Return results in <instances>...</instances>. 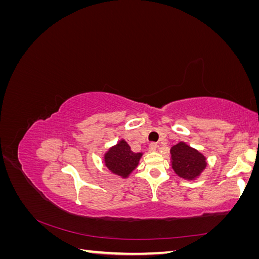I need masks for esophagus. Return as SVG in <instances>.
<instances>
[{
	"mask_svg": "<svg viewBox=\"0 0 259 259\" xmlns=\"http://www.w3.org/2000/svg\"><path fill=\"white\" fill-rule=\"evenodd\" d=\"M156 149H158V144L156 143H151L149 145V150L150 151H156Z\"/></svg>",
	"mask_w": 259,
	"mask_h": 259,
	"instance_id": "esophagus-1",
	"label": "esophagus"
}]
</instances>
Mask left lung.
Segmentation results:
<instances>
[{
	"mask_svg": "<svg viewBox=\"0 0 259 259\" xmlns=\"http://www.w3.org/2000/svg\"><path fill=\"white\" fill-rule=\"evenodd\" d=\"M171 167L175 173L185 179H194L205 168L206 161L204 155L195 149L179 143L170 149Z\"/></svg>",
	"mask_w": 259,
	"mask_h": 259,
	"instance_id": "left-lung-1",
	"label": "left lung"
}]
</instances>
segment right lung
Wrapping results in <instances>:
<instances>
[{
    "label": "right lung",
    "instance_id": "obj_1",
    "mask_svg": "<svg viewBox=\"0 0 259 259\" xmlns=\"http://www.w3.org/2000/svg\"><path fill=\"white\" fill-rule=\"evenodd\" d=\"M142 155V153L133 152L127 143L121 140L116 146L109 149L105 154V164L113 174L127 177L138 165Z\"/></svg>",
    "mask_w": 259,
    "mask_h": 259
}]
</instances>
